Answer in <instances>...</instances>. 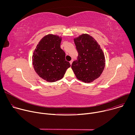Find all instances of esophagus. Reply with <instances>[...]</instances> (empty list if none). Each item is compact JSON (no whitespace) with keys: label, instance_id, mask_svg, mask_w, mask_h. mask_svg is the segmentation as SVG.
Instances as JSON below:
<instances>
[{"label":"esophagus","instance_id":"34e87169","mask_svg":"<svg viewBox=\"0 0 135 135\" xmlns=\"http://www.w3.org/2000/svg\"><path fill=\"white\" fill-rule=\"evenodd\" d=\"M69 62H70V65H71V64H72V62H73V60H71V61H70Z\"/></svg>","mask_w":135,"mask_h":135}]
</instances>
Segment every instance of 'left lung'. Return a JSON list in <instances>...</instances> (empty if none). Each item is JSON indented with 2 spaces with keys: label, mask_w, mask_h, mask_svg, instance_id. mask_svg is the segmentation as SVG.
Segmentation results:
<instances>
[{
  "label": "left lung",
  "mask_w": 135,
  "mask_h": 135,
  "mask_svg": "<svg viewBox=\"0 0 135 135\" xmlns=\"http://www.w3.org/2000/svg\"><path fill=\"white\" fill-rule=\"evenodd\" d=\"M79 53L78 60L71 65L76 78L91 83L99 78L105 66V57L100 45L89 34L82 33L74 39Z\"/></svg>",
  "instance_id": "1"
}]
</instances>
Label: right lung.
Segmentation results:
<instances>
[{
  "label": "right lung",
  "mask_w": 135,
  "mask_h": 135,
  "mask_svg": "<svg viewBox=\"0 0 135 135\" xmlns=\"http://www.w3.org/2000/svg\"><path fill=\"white\" fill-rule=\"evenodd\" d=\"M62 38L56 35L44 36L37 44L32 56L35 71L40 78L49 82L61 80L70 67L66 61L65 53L61 49Z\"/></svg>",
  "instance_id": "obj_1"
}]
</instances>
